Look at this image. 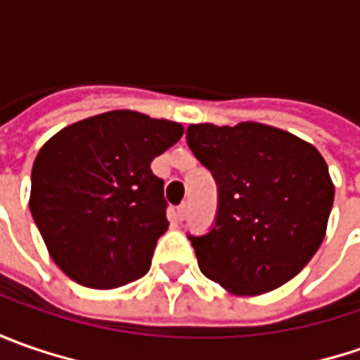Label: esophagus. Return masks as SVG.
Returning <instances> with one entry per match:
<instances>
[{"label": "esophagus", "mask_w": 360, "mask_h": 360, "mask_svg": "<svg viewBox=\"0 0 360 360\" xmlns=\"http://www.w3.org/2000/svg\"><path fill=\"white\" fill-rule=\"evenodd\" d=\"M186 214H188V202H184V204H180V206H178V220L182 222V220L186 218Z\"/></svg>", "instance_id": "1"}]
</instances>
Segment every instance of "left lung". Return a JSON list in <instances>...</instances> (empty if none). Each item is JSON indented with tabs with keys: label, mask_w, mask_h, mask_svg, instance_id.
<instances>
[{
	"label": "left lung",
	"mask_w": 360,
	"mask_h": 360,
	"mask_svg": "<svg viewBox=\"0 0 360 360\" xmlns=\"http://www.w3.org/2000/svg\"><path fill=\"white\" fill-rule=\"evenodd\" d=\"M186 142L218 186L212 230L188 236L204 276L240 297L295 278L325 238L335 200L321 152L258 122L190 124Z\"/></svg>",
	"instance_id": "obj_1"
}]
</instances>
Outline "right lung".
Wrapping results in <instances>:
<instances>
[{
    "instance_id": "add662e5",
    "label": "right lung",
    "mask_w": 360,
    "mask_h": 360,
    "mask_svg": "<svg viewBox=\"0 0 360 360\" xmlns=\"http://www.w3.org/2000/svg\"><path fill=\"white\" fill-rule=\"evenodd\" d=\"M182 134L170 120L114 110L63 128L37 152L30 210L72 281L105 290L150 270L168 230L164 180L150 164Z\"/></svg>"
}]
</instances>
